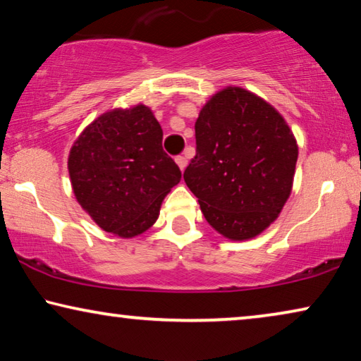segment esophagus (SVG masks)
<instances>
[{
  "instance_id": "1",
  "label": "esophagus",
  "mask_w": 361,
  "mask_h": 361,
  "mask_svg": "<svg viewBox=\"0 0 361 361\" xmlns=\"http://www.w3.org/2000/svg\"><path fill=\"white\" fill-rule=\"evenodd\" d=\"M175 162L178 164V166H180V170H181V171L185 170V169H186V165H188V160H186L185 155H178V157L175 159Z\"/></svg>"
}]
</instances>
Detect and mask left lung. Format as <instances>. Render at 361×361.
Here are the masks:
<instances>
[{"instance_id": "obj_1", "label": "left lung", "mask_w": 361, "mask_h": 361, "mask_svg": "<svg viewBox=\"0 0 361 361\" xmlns=\"http://www.w3.org/2000/svg\"><path fill=\"white\" fill-rule=\"evenodd\" d=\"M196 155L185 183L225 238H255L292 192L298 146L271 104L241 87L214 94L196 120Z\"/></svg>"}]
</instances>
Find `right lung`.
Listing matches in <instances>:
<instances>
[{
	"label": "right lung",
	"instance_id": "obj_1",
	"mask_svg": "<svg viewBox=\"0 0 361 361\" xmlns=\"http://www.w3.org/2000/svg\"><path fill=\"white\" fill-rule=\"evenodd\" d=\"M162 137L152 110L139 104L104 113L74 141L68 157L74 196L102 230L133 238L155 224L181 180Z\"/></svg>",
	"mask_w": 361,
	"mask_h": 361
}]
</instances>
